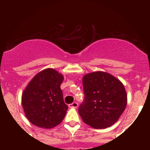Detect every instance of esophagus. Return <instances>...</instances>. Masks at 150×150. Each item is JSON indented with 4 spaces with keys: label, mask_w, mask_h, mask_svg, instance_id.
<instances>
[{
    "label": "esophagus",
    "mask_w": 150,
    "mask_h": 150,
    "mask_svg": "<svg viewBox=\"0 0 150 150\" xmlns=\"http://www.w3.org/2000/svg\"><path fill=\"white\" fill-rule=\"evenodd\" d=\"M78 104L76 102H72V104H69V108H77V107H78Z\"/></svg>",
    "instance_id": "obj_1"
}]
</instances>
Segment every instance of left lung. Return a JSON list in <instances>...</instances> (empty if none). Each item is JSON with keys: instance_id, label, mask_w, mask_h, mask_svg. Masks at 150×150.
Wrapping results in <instances>:
<instances>
[{"instance_id": "left-lung-1", "label": "left lung", "mask_w": 150, "mask_h": 150, "mask_svg": "<svg viewBox=\"0 0 150 150\" xmlns=\"http://www.w3.org/2000/svg\"><path fill=\"white\" fill-rule=\"evenodd\" d=\"M84 100L78 112L84 122L97 129L111 126L125 110L127 94L119 80L104 72H94L83 78Z\"/></svg>"}]
</instances>
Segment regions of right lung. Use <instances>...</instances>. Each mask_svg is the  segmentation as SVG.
<instances>
[{"instance_id":"obj_1","label":"right lung","mask_w":150,"mask_h":150,"mask_svg":"<svg viewBox=\"0 0 150 150\" xmlns=\"http://www.w3.org/2000/svg\"><path fill=\"white\" fill-rule=\"evenodd\" d=\"M63 78L55 69H46L29 83L22 93V104L33 125L51 128L62 121L68 109L60 88Z\"/></svg>"}]
</instances>
